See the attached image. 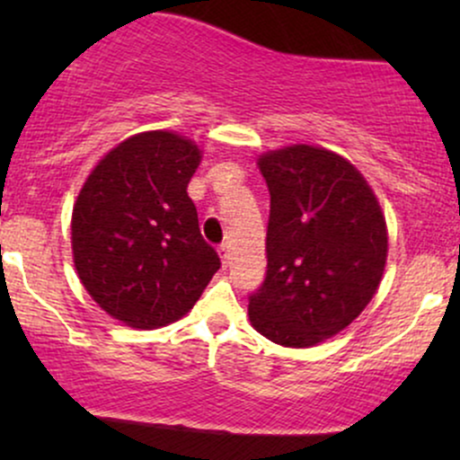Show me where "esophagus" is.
I'll return each instance as SVG.
<instances>
[{"mask_svg": "<svg viewBox=\"0 0 460 460\" xmlns=\"http://www.w3.org/2000/svg\"><path fill=\"white\" fill-rule=\"evenodd\" d=\"M218 255H220V261H223V268L229 266V260H231V252H229V246L223 244L218 246Z\"/></svg>", "mask_w": 460, "mask_h": 460, "instance_id": "34e87169", "label": "esophagus"}]
</instances>
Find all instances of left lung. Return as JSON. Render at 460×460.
<instances>
[{
	"label": "left lung",
	"instance_id": "8db88e82",
	"mask_svg": "<svg viewBox=\"0 0 460 460\" xmlns=\"http://www.w3.org/2000/svg\"><path fill=\"white\" fill-rule=\"evenodd\" d=\"M257 164L270 190L268 270L248 318L274 344L315 346L376 294L387 261L383 209L361 172L322 146H283Z\"/></svg>",
	"mask_w": 460,
	"mask_h": 460
}]
</instances>
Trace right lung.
<instances>
[{
  "instance_id": "obj_1",
  "label": "right lung",
  "mask_w": 460,
  "mask_h": 460,
  "mask_svg": "<svg viewBox=\"0 0 460 460\" xmlns=\"http://www.w3.org/2000/svg\"><path fill=\"white\" fill-rule=\"evenodd\" d=\"M199 164L192 140L145 131L114 146L79 190L71 220L79 281L131 329L183 318L220 268L188 197Z\"/></svg>"
}]
</instances>
